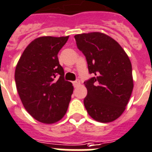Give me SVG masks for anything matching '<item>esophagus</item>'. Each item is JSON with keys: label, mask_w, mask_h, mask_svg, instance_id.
Returning a JSON list of instances; mask_svg holds the SVG:
<instances>
[{"label": "esophagus", "mask_w": 152, "mask_h": 152, "mask_svg": "<svg viewBox=\"0 0 152 152\" xmlns=\"http://www.w3.org/2000/svg\"><path fill=\"white\" fill-rule=\"evenodd\" d=\"M80 84H81V82H80L79 80H76V81H75V82H74V86H75V87H77V86H80Z\"/></svg>", "instance_id": "esophagus-1"}]
</instances>
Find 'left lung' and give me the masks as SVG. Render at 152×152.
Returning a JSON list of instances; mask_svg holds the SVG:
<instances>
[{
  "label": "left lung",
  "mask_w": 152,
  "mask_h": 152,
  "mask_svg": "<svg viewBox=\"0 0 152 152\" xmlns=\"http://www.w3.org/2000/svg\"><path fill=\"white\" fill-rule=\"evenodd\" d=\"M86 56L88 71L95 75L87 82L84 105L92 118L110 122L122 115L133 88L132 64L122 46L100 32L75 36Z\"/></svg>",
  "instance_id": "obj_1"
}]
</instances>
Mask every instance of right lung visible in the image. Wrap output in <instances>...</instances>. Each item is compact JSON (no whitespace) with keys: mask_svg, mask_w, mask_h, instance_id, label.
I'll list each match as a JSON object with an SVG mask.
<instances>
[{"mask_svg":"<svg viewBox=\"0 0 152 152\" xmlns=\"http://www.w3.org/2000/svg\"><path fill=\"white\" fill-rule=\"evenodd\" d=\"M69 36L37 37L27 45L15 70L16 88L23 105L34 119L53 124L63 118L74 90L64 80L58 53Z\"/></svg>","mask_w":152,"mask_h":152,"instance_id":"obj_1","label":"right lung"}]
</instances>
